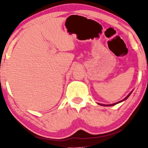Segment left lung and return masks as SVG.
I'll list each match as a JSON object with an SVG mask.
<instances>
[{
    "label": "left lung",
    "mask_w": 148,
    "mask_h": 148,
    "mask_svg": "<svg viewBox=\"0 0 148 148\" xmlns=\"http://www.w3.org/2000/svg\"><path fill=\"white\" fill-rule=\"evenodd\" d=\"M132 92H131L130 93L129 95H128L125 98V99H122V100H121V101H120V102H117V103H114V104H100V103H97V104H99V105L104 106V107H107V106H113V105H115V104H118V103H120V102H123V101H125V99H127V98L129 97V96H130V95H131V93H132Z\"/></svg>",
    "instance_id": "left-lung-1"
}]
</instances>
